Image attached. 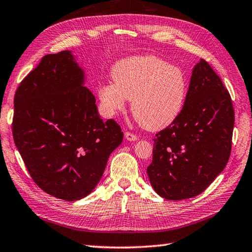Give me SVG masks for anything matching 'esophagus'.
<instances>
[{"label":"esophagus","instance_id":"1","mask_svg":"<svg viewBox=\"0 0 252 252\" xmlns=\"http://www.w3.org/2000/svg\"><path fill=\"white\" fill-rule=\"evenodd\" d=\"M125 138L129 141H136L137 139H138L137 138V136L135 134H132V132H130V131L125 132Z\"/></svg>","mask_w":252,"mask_h":252}]
</instances>
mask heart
<instances>
[{
  "label": "heart",
  "mask_w": 252,
  "mask_h": 252,
  "mask_svg": "<svg viewBox=\"0 0 252 252\" xmlns=\"http://www.w3.org/2000/svg\"><path fill=\"white\" fill-rule=\"evenodd\" d=\"M113 82L102 84L97 95L104 115L113 117L131 99V113L141 127L159 130L182 113L189 92L184 71L155 56H136L114 65Z\"/></svg>",
  "instance_id": "obj_1"
}]
</instances>
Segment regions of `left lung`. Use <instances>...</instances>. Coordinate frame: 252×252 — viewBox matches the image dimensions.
Instances as JSON below:
<instances>
[{
	"label": "left lung",
	"instance_id": "left-lung-1",
	"mask_svg": "<svg viewBox=\"0 0 252 252\" xmlns=\"http://www.w3.org/2000/svg\"><path fill=\"white\" fill-rule=\"evenodd\" d=\"M234 124L228 91L201 59L192 71L182 113L154 138L147 173L155 191L171 201L205 191L228 162Z\"/></svg>",
	"mask_w": 252,
	"mask_h": 252
}]
</instances>
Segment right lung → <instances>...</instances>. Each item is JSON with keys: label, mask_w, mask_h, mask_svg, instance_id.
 I'll return each mask as SVG.
<instances>
[{"label": "right lung", "mask_w": 252, "mask_h": 252, "mask_svg": "<svg viewBox=\"0 0 252 252\" xmlns=\"http://www.w3.org/2000/svg\"><path fill=\"white\" fill-rule=\"evenodd\" d=\"M83 84L84 71L63 50L42 57L14 96V142L28 172L42 191L70 202L93 191L123 141Z\"/></svg>", "instance_id": "right-lung-1"}]
</instances>
